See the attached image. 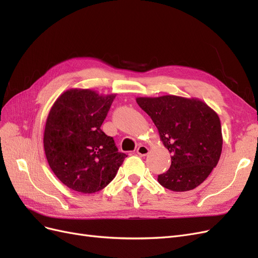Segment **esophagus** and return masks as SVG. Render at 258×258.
Listing matches in <instances>:
<instances>
[{
	"mask_svg": "<svg viewBox=\"0 0 258 258\" xmlns=\"http://www.w3.org/2000/svg\"><path fill=\"white\" fill-rule=\"evenodd\" d=\"M137 153H138L140 156H146L148 153H150V148H148V147L145 146V145H140V146L138 147Z\"/></svg>",
	"mask_w": 258,
	"mask_h": 258,
	"instance_id": "obj_1",
	"label": "esophagus"
}]
</instances>
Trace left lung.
<instances>
[{
  "mask_svg": "<svg viewBox=\"0 0 258 258\" xmlns=\"http://www.w3.org/2000/svg\"><path fill=\"white\" fill-rule=\"evenodd\" d=\"M137 103L151 116L162 144L171 153V166L158 175L161 186L173 191L196 188L212 172L223 147L217 113L197 98L172 95L138 97Z\"/></svg>",
  "mask_w": 258,
  "mask_h": 258,
  "instance_id": "8db88e82",
  "label": "left lung"
}]
</instances>
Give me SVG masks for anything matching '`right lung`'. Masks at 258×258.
I'll return each instance as SVG.
<instances>
[{
  "mask_svg": "<svg viewBox=\"0 0 258 258\" xmlns=\"http://www.w3.org/2000/svg\"><path fill=\"white\" fill-rule=\"evenodd\" d=\"M116 93L72 88L54 101L44 131V150L52 172L83 194L103 189L122 165L114 139L101 130Z\"/></svg>",
  "mask_w": 258,
  "mask_h": 258,
  "instance_id": "1",
  "label": "right lung"
}]
</instances>
